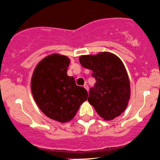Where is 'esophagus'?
Segmentation results:
<instances>
[{
  "label": "esophagus",
  "instance_id": "1",
  "mask_svg": "<svg viewBox=\"0 0 160 160\" xmlns=\"http://www.w3.org/2000/svg\"><path fill=\"white\" fill-rule=\"evenodd\" d=\"M83 87L85 88V89H86V90H87V91H89V86H88L87 84H84Z\"/></svg>",
  "mask_w": 160,
  "mask_h": 160
}]
</instances>
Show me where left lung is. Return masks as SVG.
Returning <instances> with one entry per match:
<instances>
[{"label":"left lung","instance_id":"1","mask_svg":"<svg viewBox=\"0 0 160 160\" xmlns=\"http://www.w3.org/2000/svg\"><path fill=\"white\" fill-rule=\"evenodd\" d=\"M79 60L82 67L92 71V76L96 80L89 90V103L104 120L120 116L130 98L129 80L122 61L107 52L82 56Z\"/></svg>","mask_w":160,"mask_h":160}]
</instances>
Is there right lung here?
Masks as SVG:
<instances>
[{
    "label": "right lung",
    "instance_id": "right-lung-1",
    "mask_svg": "<svg viewBox=\"0 0 160 160\" xmlns=\"http://www.w3.org/2000/svg\"><path fill=\"white\" fill-rule=\"evenodd\" d=\"M70 60L62 55L46 57L37 65L31 82L37 104L49 118L65 122L72 120L87 99L86 89L67 74Z\"/></svg>",
    "mask_w": 160,
    "mask_h": 160
}]
</instances>
